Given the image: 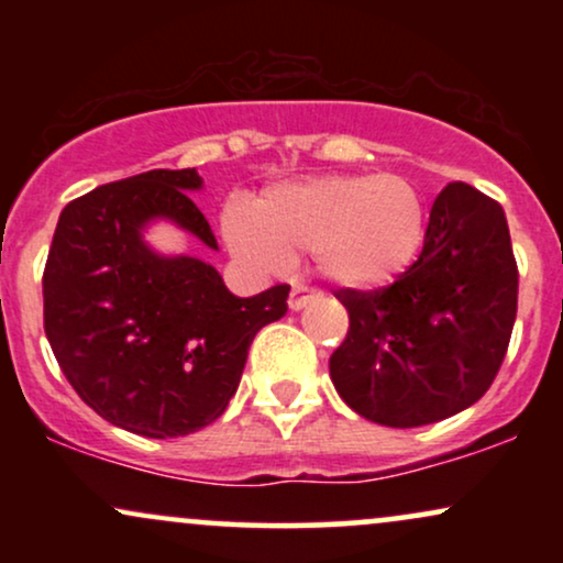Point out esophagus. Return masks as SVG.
<instances>
[{
    "label": "esophagus",
    "instance_id": "obj_1",
    "mask_svg": "<svg viewBox=\"0 0 563 563\" xmlns=\"http://www.w3.org/2000/svg\"><path fill=\"white\" fill-rule=\"evenodd\" d=\"M314 299V290L309 288V286H296L294 290H290V296H288V307L294 309V312H299V309H303L307 307L309 301Z\"/></svg>",
    "mask_w": 563,
    "mask_h": 563
}]
</instances>
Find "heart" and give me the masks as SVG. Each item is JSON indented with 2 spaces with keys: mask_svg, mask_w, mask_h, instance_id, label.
I'll return each mask as SVG.
<instances>
[{
  "mask_svg": "<svg viewBox=\"0 0 563 563\" xmlns=\"http://www.w3.org/2000/svg\"><path fill=\"white\" fill-rule=\"evenodd\" d=\"M222 232L238 260L280 273L296 251L335 286L384 288L405 275L426 241V206L399 174H325L269 187L224 206Z\"/></svg>",
  "mask_w": 563,
  "mask_h": 563,
  "instance_id": "1",
  "label": "heart"
}]
</instances>
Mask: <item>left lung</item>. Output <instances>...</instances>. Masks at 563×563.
Wrapping results in <instances>:
<instances>
[{
  "instance_id": "8db88e82",
  "label": "left lung",
  "mask_w": 563,
  "mask_h": 563,
  "mask_svg": "<svg viewBox=\"0 0 563 563\" xmlns=\"http://www.w3.org/2000/svg\"><path fill=\"white\" fill-rule=\"evenodd\" d=\"M335 299L349 331L331 378L354 412L412 429L466 410L493 386L516 320L519 267L503 206L450 183L412 267L391 286L341 288Z\"/></svg>"
}]
</instances>
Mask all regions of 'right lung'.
Segmentation results:
<instances>
[{
    "instance_id": "obj_1",
    "label": "right lung",
    "mask_w": 563,
    "mask_h": 563,
    "mask_svg": "<svg viewBox=\"0 0 563 563\" xmlns=\"http://www.w3.org/2000/svg\"><path fill=\"white\" fill-rule=\"evenodd\" d=\"M200 185L196 169H153L95 187L63 209L44 264V333L63 376L97 416L151 439L217 421L254 335L288 312L290 286L238 299L211 264L142 241L169 219L217 249L187 196Z\"/></svg>"
}]
</instances>
